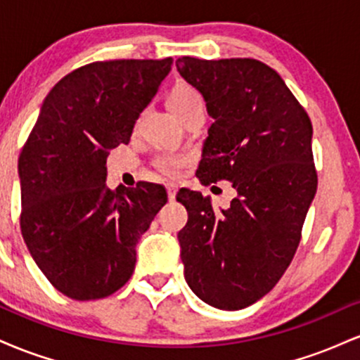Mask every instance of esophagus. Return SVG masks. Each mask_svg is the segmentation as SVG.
I'll return each mask as SVG.
<instances>
[{"instance_id": "1", "label": "esophagus", "mask_w": 360, "mask_h": 360, "mask_svg": "<svg viewBox=\"0 0 360 360\" xmlns=\"http://www.w3.org/2000/svg\"><path fill=\"white\" fill-rule=\"evenodd\" d=\"M176 193H177V186L176 184H167V198H169V201L174 200Z\"/></svg>"}]
</instances>
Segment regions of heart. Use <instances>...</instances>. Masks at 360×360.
I'll return each instance as SVG.
<instances>
[{
    "label": "heart",
    "mask_w": 360,
    "mask_h": 360,
    "mask_svg": "<svg viewBox=\"0 0 360 360\" xmlns=\"http://www.w3.org/2000/svg\"><path fill=\"white\" fill-rule=\"evenodd\" d=\"M201 101L200 93L193 88V86L186 84V82H177L171 93L167 94V108L172 113L177 115L183 111L186 106L193 105V103ZM186 155L183 154H164L155 160L157 169L164 172V174H176L181 167L184 166Z\"/></svg>",
    "instance_id": "b5f03b06"
}]
</instances>
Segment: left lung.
Instances as JSON below:
<instances>
[{"label":"left lung","instance_id":"left-lung-1","mask_svg":"<svg viewBox=\"0 0 360 360\" xmlns=\"http://www.w3.org/2000/svg\"><path fill=\"white\" fill-rule=\"evenodd\" d=\"M176 68L213 118L198 179H226L237 191L217 213L210 198L179 189L184 279L205 303L242 309L276 286L298 249L318 184L311 122L279 74L255 59L181 57Z\"/></svg>","mask_w":360,"mask_h":360}]
</instances>
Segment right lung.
Here are the masks:
<instances>
[{"label":"right lung","instance_id":"1","mask_svg":"<svg viewBox=\"0 0 360 360\" xmlns=\"http://www.w3.org/2000/svg\"><path fill=\"white\" fill-rule=\"evenodd\" d=\"M172 59L82 65L57 82L18 159L23 240L44 276L77 301L113 295L130 279L137 243L166 189L106 186V157L130 142Z\"/></svg>","mask_w":360,"mask_h":360}]
</instances>
